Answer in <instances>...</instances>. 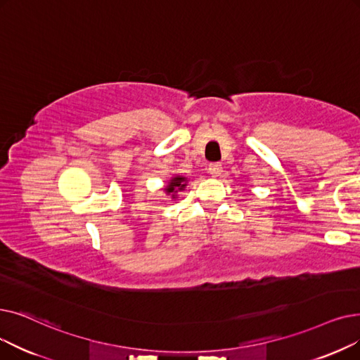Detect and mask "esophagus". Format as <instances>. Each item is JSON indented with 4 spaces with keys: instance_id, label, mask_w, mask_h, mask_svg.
Masks as SVG:
<instances>
[{
    "instance_id": "esophagus-1",
    "label": "esophagus",
    "mask_w": 360,
    "mask_h": 360,
    "mask_svg": "<svg viewBox=\"0 0 360 360\" xmlns=\"http://www.w3.org/2000/svg\"><path fill=\"white\" fill-rule=\"evenodd\" d=\"M207 170H209V174L212 175V176H221V174H222V165L221 163H210L209 165V167H207Z\"/></svg>"
}]
</instances>
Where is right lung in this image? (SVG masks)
<instances>
[{
  "mask_svg": "<svg viewBox=\"0 0 360 360\" xmlns=\"http://www.w3.org/2000/svg\"><path fill=\"white\" fill-rule=\"evenodd\" d=\"M185 178H182V176H175L174 179H172L170 182H169V185L166 186V191L167 193H178V191H181V190H184L185 188ZM172 197H175V194H172Z\"/></svg>",
  "mask_w": 360,
  "mask_h": 360,
  "instance_id": "obj_1",
  "label": "right lung"
}]
</instances>
